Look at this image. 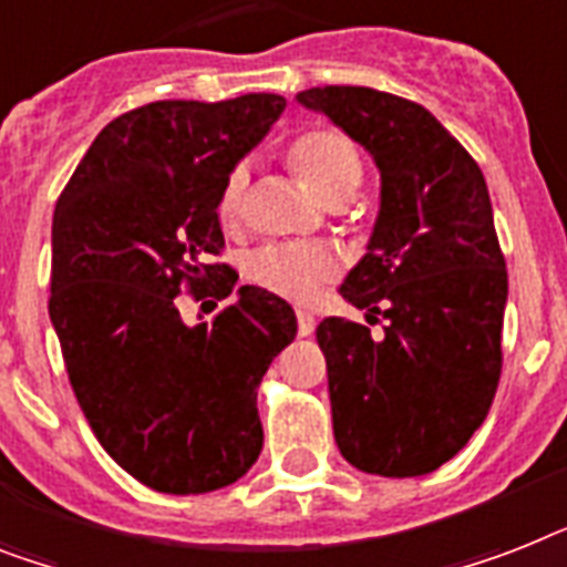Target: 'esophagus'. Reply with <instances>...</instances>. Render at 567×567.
Segmentation results:
<instances>
[{
	"mask_svg": "<svg viewBox=\"0 0 567 567\" xmlns=\"http://www.w3.org/2000/svg\"><path fill=\"white\" fill-rule=\"evenodd\" d=\"M315 317L308 315V311H297V331L299 338H308V334H315Z\"/></svg>",
	"mask_w": 567,
	"mask_h": 567,
	"instance_id": "34e87169",
	"label": "esophagus"
}]
</instances>
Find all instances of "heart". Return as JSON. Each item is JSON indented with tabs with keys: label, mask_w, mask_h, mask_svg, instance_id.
Returning a JSON list of instances; mask_svg holds the SVG:
<instances>
[{
	"label": "heart",
	"mask_w": 567,
	"mask_h": 567,
	"mask_svg": "<svg viewBox=\"0 0 567 567\" xmlns=\"http://www.w3.org/2000/svg\"><path fill=\"white\" fill-rule=\"evenodd\" d=\"M285 159L291 172L329 206L349 200L363 183L361 151L338 127H308L297 133L285 148ZM244 188H247V172L244 165H236L224 179L215 206L224 227L236 224ZM334 270H338L334 252L320 244H268L247 259L250 282L293 302H306L317 291V285L334 276Z\"/></svg>",
	"instance_id": "b5f03b06"
}]
</instances>
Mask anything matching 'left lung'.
<instances>
[{
  "mask_svg": "<svg viewBox=\"0 0 567 567\" xmlns=\"http://www.w3.org/2000/svg\"><path fill=\"white\" fill-rule=\"evenodd\" d=\"M297 101L361 142L381 172L370 252L340 293L370 323L384 317V338L343 317L317 326L334 440L361 472L427 475L472 440L501 381L507 261L489 188L416 101L370 86H315Z\"/></svg>",
  "mask_w": 567,
  "mask_h": 567,
  "instance_id": "1",
  "label": "left lung"
}]
</instances>
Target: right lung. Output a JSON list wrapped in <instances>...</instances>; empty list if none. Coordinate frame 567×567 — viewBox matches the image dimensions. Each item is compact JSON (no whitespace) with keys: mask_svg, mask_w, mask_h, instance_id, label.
Masks as SVG:
<instances>
[{"mask_svg":"<svg viewBox=\"0 0 567 567\" xmlns=\"http://www.w3.org/2000/svg\"><path fill=\"white\" fill-rule=\"evenodd\" d=\"M282 95L154 101L104 127L60 192L52 297L69 384L110 457L168 495L247 475L261 454L256 411L270 361L297 334L293 308L238 288L212 323L186 326L177 297L227 299L218 195Z\"/></svg>","mask_w":567,"mask_h":567,"instance_id":"obj_1","label":"right lung"}]
</instances>
